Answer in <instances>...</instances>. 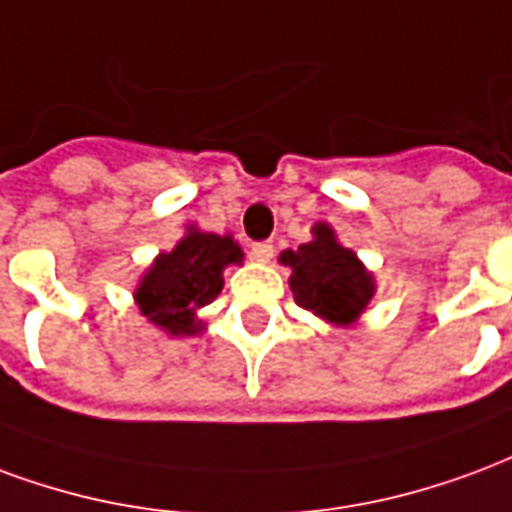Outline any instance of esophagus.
<instances>
[{"label": "esophagus", "mask_w": 512, "mask_h": 512, "mask_svg": "<svg viewBox=\"0 0 512 512\" xmlns=\"http://www.w3.org/2000/svg\"><path fill=\"white\" fill-rule=\"evenodd\" d=\"M272 253H275L272 242H253L251 245V256L256 261H261V264H267L272 259Z\"/></svg>", "instance_id": "obj_1"}]
</instances>
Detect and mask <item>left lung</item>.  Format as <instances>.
Returning <instances> with one entry per match:
<instances>
[{"label":"left lung","mask_w":512,"mask_h":512,"mask_svg":"<svg viewBox=\"0 0 512 512\" xmlns=\"http://www.w3.org/2000/svg\"><path fill=\"white\" fill-rule=\"evenodd\" d=\"M281 264L292 267L289 286L297 305L338 327L357 322L376 292L374 275L357 253L343 248L330 223H316L313 240L283 251Z\"/></svg>","instance_id":"1"}]
</instances>
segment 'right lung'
Instances as JSON below:
<instances>
[{
  "mask_svg": "<svg viewBox=\"0 0 512 512\" xmlns=\"http://www.w3.org/2000/svg\"><path fill=\"white\" fill-rule=\"evenodd\" d=\"M242 248L234 237H220L188 226L174 251L160 253L141 275L136 292L138 311L169 335H196V311L210 305L223 289V270L242 264Z\"/></svg>",
  "mask_w": 512,
  "mask_h": 512,
  "instance_id": "add662e5",
  "label": "right lung"
}]
</instances>
